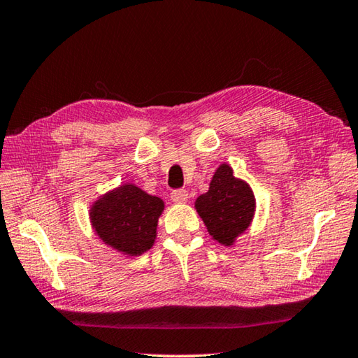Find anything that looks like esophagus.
Here are the masks:
<instances>
[{"instance_id": "obj_1", "label": "esophagus", "mask_w": 358, "mask_h": 358, "mask_svg": "<svg viewBox=\"0 0 358 358\" xmlns=\"http://www.w3.org/2000/svg\"><path fill=\"white\" fill-rule=\"evenodd\" d=\"M188 199V193L185 190H174L171 192V201L176 204H184Z\"/></svg>"}]
</instances>
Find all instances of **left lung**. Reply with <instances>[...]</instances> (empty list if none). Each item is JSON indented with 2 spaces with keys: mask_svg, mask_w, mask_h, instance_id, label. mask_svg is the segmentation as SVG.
<instances>
[{
  "mask_svg": "<svg viewBox=\"0 0 358 358\" xmlns=\"http://www.w3.org/2000/svg\"><path fill=\"white\" fill-rule=\"evenodd\" d=\"M210 237L222 246H234L248 231L255 215V196L246 180L234 176L229 164H221L208 184L207 193L194 201Z\"/></svg>",
  "mask_w": 358,
  "mask_h": 358,
  "instance_id": "left-lung-1",
  "label": "left lung"
}]
</instances>
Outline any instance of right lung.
<instances>
[{"label":"right lung","instance_id":"add662e5","mask_svg":"<svg viewBox=\"0 0 358 358\" xmlns=\"http://www.w3.org/2000/svg\"><path fill=\"white\" fill-rule=\"evenodd\" d=\"M164 199L131 182L106 192L90 206L89 218L96 237L126 257H137L152 248Z\"/></svg>","mask_w":358,"mask_h":358}]
</instances>
